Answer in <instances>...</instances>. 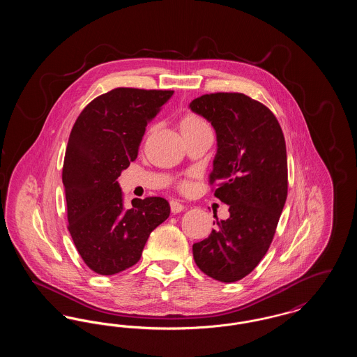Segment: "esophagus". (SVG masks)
I'll return each instance as SVG.
<instances>
[{"instance_id": "1", "label": "esophagus", "mask_w": 357, "mask_h": 357, "mask_svg": "<svg viewBox=\"0 0 357 357\" xmlns=\"http://www.w3.org/2000/svg\"><path fill=\"white\" fill-rule=\"evenodd\" d=\"M171 211L174 213V214H176V213H181V211H183L185 210V204H181L179 201H171Z\"/></svg>"}]
</instances>
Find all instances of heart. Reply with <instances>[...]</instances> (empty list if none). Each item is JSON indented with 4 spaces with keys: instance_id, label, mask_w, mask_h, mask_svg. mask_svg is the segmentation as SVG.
I'll return each instance as SVG.
<instances>
[{
    "instance_id": "obj_1",
    "label": "heart",
    "mask_w": 357,
    "mask_h": 357,
    "mask_svg": "<svg viewBox=\"0 0 357 357\" xmlns=\"http://www.w3.org/2000/svg\"><path fill=\"white\" fill-rule=\"evenodd\" d=\"M204 127H208V126L204 123V119H201L199 116H197L194 114H187L186 116L181 121V131L182 132L204 128Z\"/></svg>"
}]
</instances>
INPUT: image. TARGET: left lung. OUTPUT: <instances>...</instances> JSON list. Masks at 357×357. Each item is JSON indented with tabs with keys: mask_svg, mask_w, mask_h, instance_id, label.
Returning <instances> with one entry per match:
<instances>
[{
	"mask_svg": "<svg viewBox=\"0 0 357 357\" xmlns=\"http://www.w3.org/2000/svg\"><path fill=\"white\" fill-rule=\"evenodd\" d=\"M188 108L215 131L210 182L220 183L214 195L230 214L192 245L194 261L208 277L234 282L255 269L272 243L288 195L285 139L272 111L243 93L204 95Z\"/></svg>",
	"mask_w": 357,
	"mask_h": 357,
	"instance_id": "obj_1",
	"label": "left lung"
}]
</instances>
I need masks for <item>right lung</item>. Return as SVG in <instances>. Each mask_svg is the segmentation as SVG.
<instances>
[{"instance_id":"right-lung-1","label":"right lung","mask_w":357,"mask_h":357,"mask_svg":"<svg viewBox=\"0 0 357 357\" xmlns=\"http://www.w3.org/2000/svg\"><path fill=\"white\" fill-rule=\"evenodd\" d=\"M172 93L112 89L89 102L70 131L63 167L69 233L95 273L111 275L135 265L151 231L170 215V204L159 197L135 198L127 208L116 179Z\"/></svg>"}]
</instances>
